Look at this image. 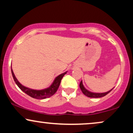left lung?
<instances>
[{"instance_id": "1", "label": "left lung", "mask_w": 133, "mask_h": 133, "mask_svg": "<svg viewBox=\"0 0 133 133\" xmlns=\"http://www.w3.org/2000/svg\"><path fill=\"white\" fill-rule=\"evenodd\" d=\"M79 87H80V88H81V89L82 93H83L85 96H88V97H94V98H98V97H104V96L107 95L108 93L110 92L112 90V89L111 90H110V91H108V92H103V93H96V92H90V91H88V90H87L86 88L84 87L82 81H81L80 84H79Z\"/></svg>"}]
</instances>
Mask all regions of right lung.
I'll return each instance as SVG.
<instances>
[{
	"label": "right lung",
	"mask_w": 133,
	"mask_h": 133,
	"mask_svg": "<svg viewBox=\"0 0 133 133\" xmlns=\"http://www.w3.org/2000/svg\"><path fill=\"white\" fill-rule=\"evenodd\" d=\"M11 72L15 82H16V84L17 85V86L22 90L23 92H24L25 94H27V95L33 97V98L39 99H43L47 98V97H49L52 95H54L55 93L56 92V91H57L58 88H59L62 78L67 73V72H65L62 73V74L57 76V77L55 78L52 84L49 88H45V89L42 90H34L30 89V88H27V87L24 86L23 85L21 84L18 81V80L17 79L16 76H15L14 74V72L12 71V68Z\"/></svg>",
	"instance_id": "1"
}]
</instances>
